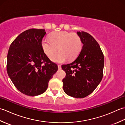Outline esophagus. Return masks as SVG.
<instances>
[{
	"mask_svg": "<svg viewBox=\"0 0 125 125\" xmlns=\"http://www.w3.org/2000/svg\"><path fill=\"white\" fill-rule=\"evenodd\" d=\"M58 69H61V65L58 64Z\"/></svg>",
	"mask_w": 125,
	"mask_h": 125,
	"instance_id": "obj_1",
	"label": "esophagus"
}]
</instances>
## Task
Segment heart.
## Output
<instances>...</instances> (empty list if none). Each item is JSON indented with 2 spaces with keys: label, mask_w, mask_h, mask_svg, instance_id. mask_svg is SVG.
I'll return each instance as SVG.
<instances>
[{
  "label": "heart",
  "mask_w": 125,
  "mask_h": 125,
  "mask_svg": "<svg viewBox=\"0 0 125 125\" xmlns=\"http://www.w3.org/2000/svg\"><path fill=\"white\" fill-rule=\"evenodd\" d=\"M49 39H42L41 43L42 48L49 57H51L58 50L59 52L52 58L55 62H64L67 58L68 61L75 59L82 47L80 36L75 33L54 31L49 35Z\"/></svg>",
  "instance_id": "heart-1"
}]
</instances>
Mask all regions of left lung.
Segmentation results:
<instances>
[{
  "mask_svg": "<svg viewBox=\"0 0 125 125\" xmlns=\"http://www.w3.org/2000/svg\"><path fill=\"white\" fill-rule=\"evenodd\" d=\"M83 48L73 62L62 65L66 75L63 88L71 97L83 98L94 91L103 76L104 57L96 40L85 31H78Z\"/></svg>",
  "mask_w": 125,
  "mask_h": 125,
  "instance_id": "1",
  "label": "left lung"
}]
</instances>
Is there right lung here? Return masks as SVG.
Returning <instances> with one entry per match:
<instances>
[{
  "label": "right lung",
  "mask_w": 125,
  "mask_h": 125,
  "mask_svg": "<svg viewBox=\"0 0 125 125\" xmlns=\"http://www.w3.org/2000/svg\"><path fill=\"white\" fill-rule=\"evenodd\" d=\"M43 29H30L18 35L10 44L7 57V72L16 88L23 94L35 96L43 94L57 65L44 54L41 41Z\"/></svg>",
  "instance_id": "right-lung-1"
}]
</instances>
